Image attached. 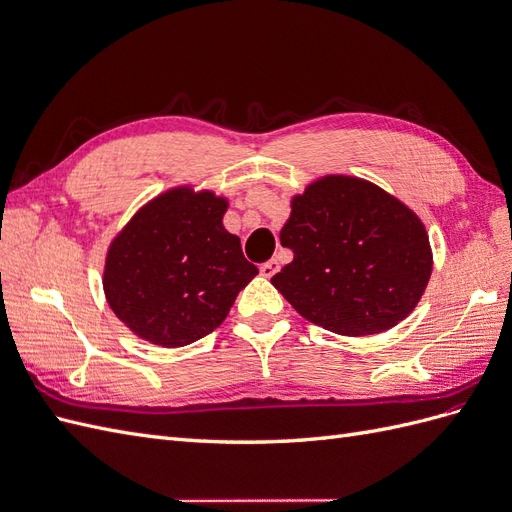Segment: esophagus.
I'll list each match as a JSON object with an SVG mask.
<instances>
[{"label": "esophagus", "mask_w": 512, "mask_h": 512, "mask_svg": "<svg viewBox=\"0 0 512 512\" xmlns=\"http://www.w3.org/2000/svg\"><path fill=\"white\" fill-rule=\"evenodd\" d=\"M277 271H280V262H277V260H269V262H265V265L260 267V275L262 277H273Z\"/></svg>", "instance_id": "esophagus-1"}]
</instances>
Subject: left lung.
Masks as SVG:
<instances>
[{"label":"left lung","mask_w":512,"mask_h":512,"mask_svg":"<svg viewBox=\"0 0 512 512\" xmlns=\"http://www.w3.org/2000/svg\"><path fill=\"white\" fill-rule=\"evenodd\" d=\"M280 241L294 258L271 284L337 335L393 329L421 301L433 269L421 218L361 177L324 175L294 194Z\"/></svg>","instance_id":"obj_1"}]
</instances>
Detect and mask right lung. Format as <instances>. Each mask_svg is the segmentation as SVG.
I'll return each mask as SVG.
<instances>
[{"instance_id": "add662e5", "label": "right lung", "mask_w": 512, "mask_h": 512, "mask_svg": "<svg viewBox=\"0 0 512 512\" xmlns=\"http://www.w3.org/2000/svg\"><path fill=\"white\" fill-rule=\"evenodd\" d=\"M228 198L192 185L138 209L106 250L108 307L145 342L181 348L226 320L239 290L258 275L241 239L224 228Z\"/></svg>"}]
</instances>
